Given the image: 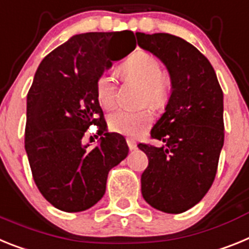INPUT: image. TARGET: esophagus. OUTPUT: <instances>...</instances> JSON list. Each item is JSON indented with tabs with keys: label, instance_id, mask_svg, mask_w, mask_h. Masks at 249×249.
<instances>
[{
	"label": "esophagus",
	"instance_id": "esophagus-1",
	"mask_svg": "<svg viewBox=\"0 0 249 249\" xmlns=\"http://www.w3.org/2000/svg\"><path fill=\"white\" fill-rule=\"evenodd\" d=\"M126 144H127V146H129V149H130V150L137 149V142H135V140H134V139H131V138H127Z\"/></svg>",
	"mask_w": 249,
	"mask_h": 249
}]
</instances>
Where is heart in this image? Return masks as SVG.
Segmentation results:
<instances>
[{"label":"heart","mask_w":249,"mask_h":249,"mask_svg":"<svg viewBox=\"0 0 249 249\" xmlns=\"http://www.w3.org/2000/svg\"><path fill=\"white\" fill-rule=\"evenodd\" d=\"M125 79H133L144 85L142 99L144 103L159 107L166 103L170 92L169 75L164 72L160 61L153 53L139 51L126 60L120 68ZM116 80L111 72H103L96 81V96L104 107H111L116 101ZM153 123L149 109H118L109 116V127L114 133L138 137Z\"/></svg>","instance_id":"1"}]
</instances>
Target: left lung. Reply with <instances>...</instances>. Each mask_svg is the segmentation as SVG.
<instances>
[{"label": "left lung", "instance_id": "8db88e82", "mask_svg": "<svg viewBox=\"0 0 249 249\" xmlns=\"http://www.w3.org/2000/svg\"><path fill=\"white\" fill-rule=\"evenodd\" d=\"M137 38L172 81L165 111L150 131L164 145H138L149 159L142 194L153 208L178 214L199 203L214 181L224 142L223 91L208 59L185 40L142 32Z\"/></svg>", "mask_w": 249, "mask_h": 249}]
</instances>
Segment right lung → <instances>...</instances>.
Returning <instances> with one entry per match:
<instances>
[{"mask_svg":"<svg viewBox=\"0 0 249 249\" xmlns=\"http://www.w3.org/2000/svg\"><path fill=\"white\" fill-rule=\"evenodd\" d=\"M124 37L133 41L118 59H110L108 49ZM135 46L131 31L75 35L51 51L35 73L27 94L25 149L40 193L60 211L76 213L96 204L110 169L129 153L123 135L107 133L96 81ZM91 124L102 138L89 149L83 138Z\"/></svg>","mask_w":249,"mask_h":249,"instance_id":"1","label":"right lung"}]
</instances>
